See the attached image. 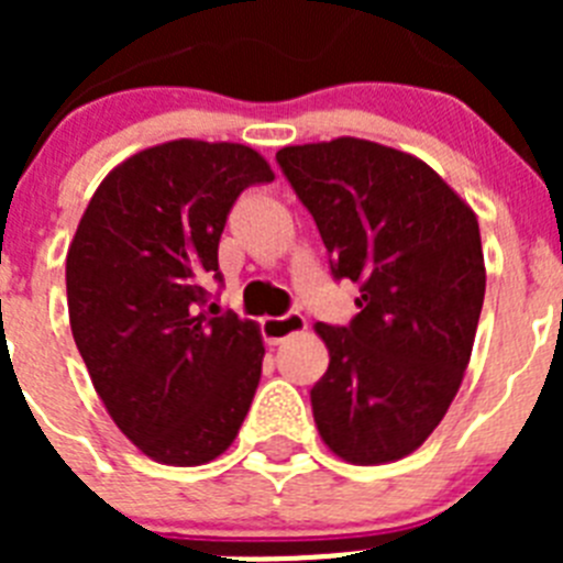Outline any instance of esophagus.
I'll list each match as a JSON object with an SVG mask.
<instances>
[{
    "label": "esophagus",
    "instance_id": "esophagus-1",
    "mask_svg": "<svg viewBox=\"0 0 563 563\" xmlns=\"http://www.w3.org/2000/svg\"><path fill=\"white\" fill-rule=\"evenodd\" d=\"M305 327L307 321L301 312H287V316H278V318H265V321H262V335H265V341L271 343V346H276V343L296 335V332H301Z\"/></svg>",
    "mask_w": 563,
    "mask_h": 563
}]
</instances>
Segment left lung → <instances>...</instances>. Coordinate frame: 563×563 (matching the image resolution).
I'll list each match as a JSON object with an SVG mask.
<instances>
[{"label": "left lung", "mask_w": 563, "mask_h": 563, "mask_svg": "<svg viewBox=\"0 0 563 563\" xmlns=\"http://www.w3.org/2000/svg\"><path fill=\"white\" fill-rule=\"evenodd\" d=\"M276 163L312 213L335 282L361 287L346 327L318 324L330 366L312 386L321 440L355 465L420 449L449 411L485 301L479 222L422 161L338 137Z\"/></svg>", "instance_id": "obj_1"}]
</instances>
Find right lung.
<instances>
[{"mask_svg": "<svg viewBox=\"0 0 563 563\" xmlns=\"http://www.w3.org/2000/svg\"><path fill=\"white\" fill-rule=\"evenodd\" d=\"M262 183L273 172L253 148L163 143L109 174L69 245V327L92 386L118 429L166 465L220 456L256 395V324L208 305L202 285L222 287L228 213Z\"/></svg>", "mask_w": 563, "mask_h": 563, "instance_id": "add662e5", "label": "right lung"}]
</instances>
